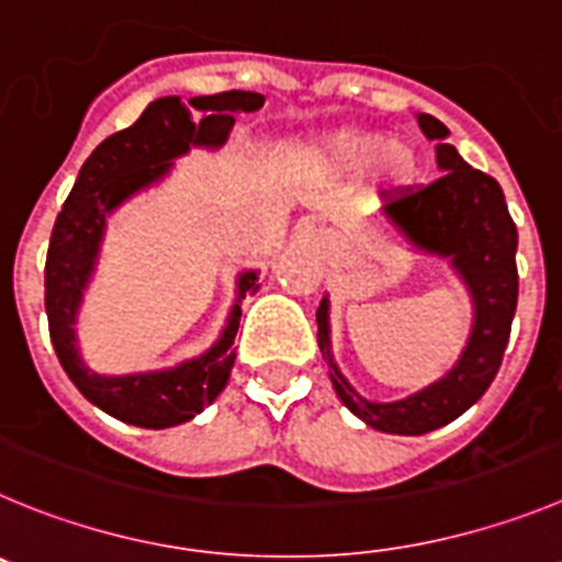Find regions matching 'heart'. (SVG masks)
I'll use <instances>...</instances> for the list:
<instances>
[{
  "instance_id": "b5f03b06",
  "label": "heart",
  "mask_w": 562,
  "mask_h": 562,
  "mask_svg": "<svg viewBox=\"0 0 562 562\" xmlns=\"http://www.w3.org/2000/svg\"><path fill=\"white\" fill-rule=\"evenodd\" d=\"M378 131H336L330 136L300 143L291 148V159L307 170L322 173L358 176L378 159L381 170L392 173L397 181H408L414 176V150L406 143H389Z\"/></svg>"
}]
</instances>
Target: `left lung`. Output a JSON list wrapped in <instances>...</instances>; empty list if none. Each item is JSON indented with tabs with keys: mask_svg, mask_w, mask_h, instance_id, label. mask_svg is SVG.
<instances>
[{
	"mask_svg": "<svg viewBox=\"0 0 562 562\" xmlns=\"http://www.w3.org/2000/svg\"><path fill=\"white\" fill-rule=\"evenodd\" d=\"M419 128L437 139V181L401 187L383 206L389 224L414 249L448 257L473 302V327L468 347L445 378L394 403H372L347 383L330 352V302L316 311L318 350L325 356L330 381L341 403L367 426L386 434H428L468 412L487 392L502 367L518 305V229L509 218L502 187L493 176L473 170L453 145L445 143L448 128L431 114H419Z\"/></svg>",
	"mask_w": 562,
	"mask_h": 562,
	"instance_id": "1",
	"label": "left lung"
}]
</instances>
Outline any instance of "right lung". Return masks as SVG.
<instances>
[{"mask_svg":"<svg viewBox=\"0 0 562 562\" xmlns=\"http://www.w3.org/2000/svg\"><path fill=\"white\" fill-rule=\"evenodd\" d=\"M266 98L257 92H221L190 98L200 111L193 121L181 98H159L128 128L111 134L83 161L72 193L55 218L44 269V305L49 338L69 381L86 401L111 417L139 428L181 426L204 412L224 392L235 367V336L240 325V300L257 291V271L237 277V305L232 307L224 333L199 358L159 372L134 375H98L78 352L75 322L83 291L94 274L105 218L123 201L168 176L173 159L190 148H221L235 125V114L257 111Z\"/></svg>","mask_w":562,"mask_h":562,"instance_id":"add662e5","label":"right lung"}]
</instances>
